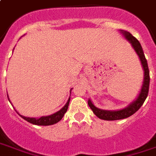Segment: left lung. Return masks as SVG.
Instances as JSON below:
<instances>
[{
  "label": "left lung",
  "mask_w": 156,
  "mask_h": 156,
  "mask_svg": "<svg viewBox=\"0 0 156 156\" xmlns=\"http://www.w3.org/2000/svg\"><path fill=\"white\" fill-rule=\"evenodd\" d=\"M119 31L124 35V37L131 44L133 49L136 52V54L138 55L140 61L142 62V65H143V68H144V82H143V86H142V88H141V91L139 93V95L137 96V98L136 99V100H134L133 102H131L127 107H125L124 109L118 110V111H105V110L99 109L98 107H96L93 104V102L90 100H88V105H89V107L94 112V113L100 119L119 120L129 118L131 115L134 114L136 112H137L139 108L143 105L144 101L146 100V98H147V96H148V94H149V80H150L149 66H148V62H147V60H146L145 56H144V51H143V48L141 46V44L129 32L123 31V30H119Z\"/></svg>",
  "instance_id": "obj_1"
}]
</instances>
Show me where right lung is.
Listing matches in <instances>:
<instances>
[{"label": "right lung", "instance_id": "obj_1", "mask_svg": "<svg viewBox=\"0 0 156 156\" xmlns=\"http://www.w3.org/2000/svg\"><path fill=\"white\" fill-rule=\"evenodd\" d=\"M7 98H8V96H7ZM8 100H9V99H8ZM69 100H70V98L67 101L66 105L60 111L56 112V113H53V114L49 115V116H44V117H41L39 119H36V118H27V117L20 115L18 112L17 113L21 117L22 119L27 120V122H29V123H31L32 124H36V125H51V124H56L57 122H59L62 119V117L64 116L66 112H67V110H68L69 104Z\"/></svg>", "mask_w": 156, "mask_h": 156}]
</instances>
